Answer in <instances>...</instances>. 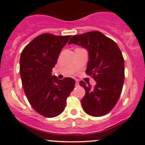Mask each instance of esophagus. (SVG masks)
Returning a JSON list of instances; mask_svg holds the SVG:
<instances>
[{
  "label": "esophagus",
  "instance_id": "esophagus-1",
  "mask_svg": "<svg viewBox=\"0 0 145 145\" xmlns=\"http://www.w3.org/2000/svg\"><path fill=\"white\" fill-rule=\"evenodd\" d=\"M75 85L79 86V81L78 80H75Z\"/></svg>",
  "mask_w": 145,
  "mask_h": 145
}]
</instances>
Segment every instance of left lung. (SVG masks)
Instances as JSON below:
<instances>
[{"mask_svg":"<svg viewBox=\"0 0 145 145\" xmlns=\"http://www.w3.org/2000/svg\"><path fill=\"white\" fill-rule=\"evenodd\" d=\"M74 43L88 51L86 73L96 81L92 87L80 81L86 91L82 106L87 114L94 117L106 115L120 97L124 81V60L120 49L111 39L99 31L72 36L68 44Z\"/></svg>","mask_w":145,"mask_h":145,"instance_id":"1","label":"left lung"}]
</instances>
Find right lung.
I'll list each match as a JSON object with an SVG mask.
<instances>
[{
    "label": "right lung",
    "instance_id": "1",
    "mask_svg": "<svg viewBox=\"0 0 145 145\" xmlns=\"http://www.w3.org/2000/svg\"><path fill=\"white\" fill-rule=\"evenodd\" d=\"M71 35H39L24 48L20 58V74L28 102L39 114L54 118L61 114L74 88L71 77L58 79L52 68Z\"/></svg>",
    "mask_w": 145,
    "mask_h": 145
}]
</instances>
